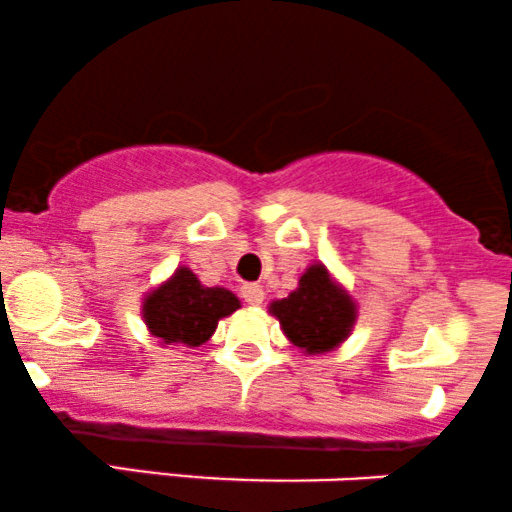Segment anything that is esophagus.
<instances>
[{
    "instance_id": "34e87169",
    "label": "esophagus",
    "mask_w": 512,
    "mask_h": 512,
    "mask_svg": "<svg viewBox=\"0 0 512 512\" xmlns=\"http://www.w3.org/2000/svg\"><path fill=\"white\" fill-rule=\"evenodd\" d=\"M240 296H243V301L250 305H260L264 301V291L260 284H245L243 289H240Z\"/></svg>"
}]
</instances>
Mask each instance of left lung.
<instances>
[{
  "label": "left lung",
  "mask_w": 512,
  "mask_h": 512,
  "mask_svg": "<svg viewBox=\"0 0 512 512\" xmlns=\"http://www.w3.org/2000/svg\"><path fill=\"white\" fill-rule=\"evenodd\" d=\"M291 344L305 354L337 349L356 325V303L322 264H310L298 289L269 305Z\"/></svg>",
  "instance_id": "8db88e82"
}]
</instances>
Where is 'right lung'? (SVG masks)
<instances>
[{"mask_svg": "<svg viewBox=\"0 0 512 512\" xmlns=\"http://www.w3.org/2000/svg\"><path fill=\"white\" fill-rule=\"evenodd\" d=\"M236 293L221 286H204L187 267H178L142 303V317L161 344L195 349L216 332L221 317L236 313Z\"/></svg>", "mask_w": 512, "mask_h": 512, "instance_id": "obj_1", "label": "right lung"}]
</instances>
